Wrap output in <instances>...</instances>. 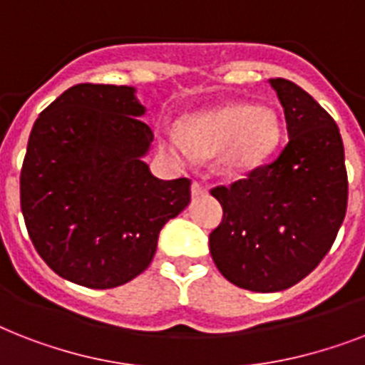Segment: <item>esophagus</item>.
<instances>
[{"mask_svg":"<svg viewBox=\"0 0 365 365\" xmlns=\"http://www.w3.org/2000/svg\"><path fill=\"white\" fill-rule=\"evenodd\" d=\"M206 193H208V187H206L205 183L193 182V185H191V195H193V197H202V195Z\"/></svg>","mask_w":365,"mask_h":365,"instance_id":"obj_1","label":"esophagus"}]
</instances>
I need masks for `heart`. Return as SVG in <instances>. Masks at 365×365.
Listing matches in <instances>:
<instances>
[{
  "label": "heart",
  "instance_id": "b5f03b06",
  "mask_svg": "<svg viewBox=\"0 0 365 365\" xmlns=\"http://www.w3.org/2000/svg\"><path fill=\"white\" fill-rule=\"evenodd\" d=\"M278 115L263 106L237 102L187 119L183 132L176 126L163 130V145L183 163L220 153V166L229 174L254 168L280 142Z\"/></svg>",
  "mask_w": 365,
  "mask_h": 365
}]
</instances>
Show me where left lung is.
<instances>
[{
	"instance_id": "obj_1",
	"label": "left lung",
	"mask_w": 365,
	"mask_h": 365,
	"mask_svg": "<svg viewBox=\"0 0 365 365\" xmlns=\"http://www.w3.org/2000/svg\"><path fill=\"white\" fill-rule=\"evenodd\" d=\"M284 108L288 143L246 178L210 189L223 208L210 254L229 282L280 292L317 269L346 214L349 178L339 126L311 94L271 79Z\"/></svg>"
}]
</instances>
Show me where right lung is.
<instances>
[{"mask_svg":"<svg viewBox=\"0 0 365 365\" xmlns=\"http://www.w3.org/2000/svg\"><path fill=\"white\" fill-rule=\"evenodd\" d=\"M143 111L132 87L81 83L34 123L20 208L37 254L70 282L108 289L138 277L191 200V180H159L142 160L153 142Z\"/></svg>","mask_w":365,"mask_h":365,"instance_id":"obj_1","label":"right lung"}]
</instances>
